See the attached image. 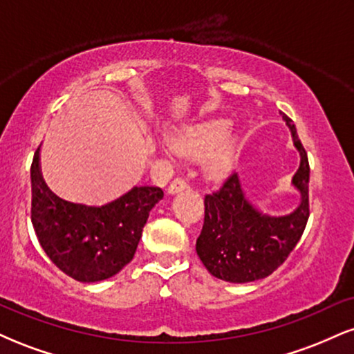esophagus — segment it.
<instances>
[{
  "label": "esophagus",
  "mask_w": 354,
  "mask_h": 354,
  "mask_svg": "<svg viewBox=\"0 0 354 354\" xmlns=\"http://www.w3.org/2000/svg\"><path fill=\"white\" fill-rule=\"evenodd\" d=\"M186 188H188V181H186L185 178H174V180L169 183L168 193L174 194V193H178V191H183Z\"/></svg>",
  "instance_id": "obj_1"
}]
</instances>
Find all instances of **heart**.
<instances>
[{
	"label": "heart",
	"instance_id": "b5f03b06",
	"mask_svg": "<svg viewBox=\"0 0 354 354\" xmlns=\"http://www.w3.org/2000/svg\"><path fill=\"white\" fill-rule=\"evenodd\" d=\"M230 126L228 120L205 121L181 129L169 143L174 151L188 156L201 154L213 147L208 158V166L214 173L223 171L231 163L238 148V136L230 131Z\"/></svg>",
	"mask_w": 354,
	"mask_h": 354
}]
</instances>
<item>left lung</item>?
<instances>
[{"label":"left lung","mask_w":354,"mask_h":354,"mask_svg":"<svg viewBox=\"0 0 354 354\" xmlns=\"http://www.w3.org/2000/svg\"><path fill=\"white\" fill-rule=\"evenodd\" d=\"M301 163L293 186L301 194L298 208L284 216H268L246 200L238 173L205 196V223L196 239V253L206 270L230 283L263 279L286 261L310 218V163L293 121L283 115Z\"/></svg>","instance_id":"left-lung-1"}]
</instances>
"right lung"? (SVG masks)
Instances as JSON below:
<instances>
[{"instance_id": "obj_1", "label": "right lung", "mask_w": 354, "mask_h": 354, "mask_svg": "<svg viewBox=\"0 0 354 354\" xmlns=\"http://www.w3.org/2000/svg\"><path fill=\"white\" fill-rule=\"evenodd\" d=\"M163 198L156 186H133L103 206L61 200L48 188L39 168V148L31 163V223L48 258L73 279L96 283L111 278L136 253L153 206Z\"/></svg>"}]
</instances>
